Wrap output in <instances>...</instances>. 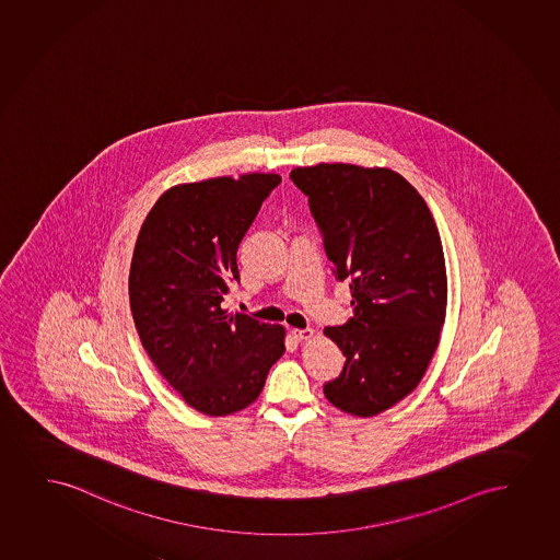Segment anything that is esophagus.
I'll return each mask as SVG.
<instances>
[{"label": "esophagus", "instance_id": "obj_1", "mask_svg": "<svg viewBox=\"0 0 560 560\" xmlns=\"http://www.w3.org/2000/svg\"><path fill=\"white\" fill-rule=\"evenodd\" d=\"M292 338L294 340H310L315 332H313L312 328H292L291 330Z\"/></svg>", "mask_w": 560, "mask_h": 560}]
</instances>
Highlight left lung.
Here are the masks:
<instances>
[{
    "instance_id": "1",
    "label": "left lung",
    "mask_w": 560,
    "mask_h": 560,
    "mask_svg": "<svg viewBox=\"0 0 560 560\" xmlns=\"http://www.w3.org/2000/svg\"><path fill=\"white\" fill-rule=\"evenodd\" d=\"M291 180L355 305L346 325L325 328L346 355L325 397L371 418L415 392L435 355L448 299L441 235L418 189L392 168L319 163L292 168Z\"/></svg>"
}]
</instances>
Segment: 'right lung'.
<instances>
[{
  "label": "right lung",
  "instance_id": "right-lung-1",
  "mask_svg": "<svg viewBox=\"0 0 560 560\" xmlns=\"http://www.w3.org/2000/svg\"><path fill=\"white\" fill-rule=\"evenodd\" d=\"M281 182L276 173L176 184L140 228L129 273L142 348L188 407L228 416L253 405L284 353L283 325L222 307L237 248Z\"/></svg>",
  "mask_w": 560,
  "mask_h": 560
}]
</instances>
